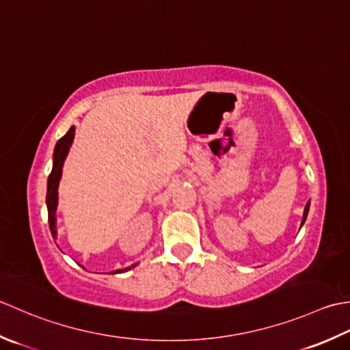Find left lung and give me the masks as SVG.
<instances>
[{
  "instance_id": "left-lung-1",
  "label": "left lung",
  "mask_w": 350,
  "mask_h": 350,
  "mask_svg": "<svg viewBox=\"0 0 350 350\" xmlns=\"http://www.w3.org/2000/svg\"><path fill=\"white\" fill-rule=\"evenodd\" d=\"M308 211H310V201L306 202V205H305V210H304V216H302V224H301V226L305 224L306 216H308Z\"/></svg>"
}]
</instances>
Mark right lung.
I'll list each match as a JSON object with an SVG mask.
<instances>
[{
  "mask_svg": "<svg viewBox=\"0 0 350 350\" xmlns=\"http://www.w3.org/2000/svg\"><path fill=\"white\" fill-rule=\"evenodd\" d=\"M75 137V126L72 125L69 128V131L63 135V137L57 142L53 154V170L48 176V187H46V208H48V222H49V230H51L53 239H57V205H59V184L62 180L63 174V165H65V160L69 154V149L72 146V142ZM137 266V262L133 265L131 267L126 269H118L111 273H124L131 270L133 267Z\"/></svg>",
  "mask_w": 350,
  "mask_h": 350,
  "instance_id": "right-lung-1",
  "label": "right lung"
}]
</instances>
